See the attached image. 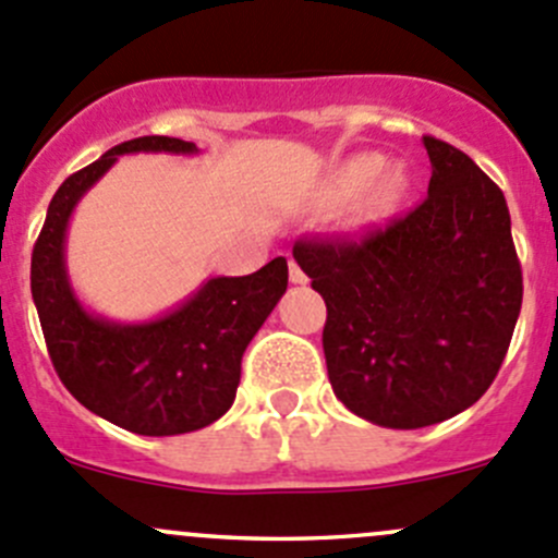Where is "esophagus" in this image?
<instances>
[{
  "mask_svg": "<svg viewBox=\"0 0 558 558\" xmlns=\"http://www.w3.org/2000/svg\"><path fill=\"white\" fill-rule=\"evenodd\" d=\"M289 278H291V283H294V286H305L307 283V275L302 272L300 264H296V262H289Z\"/></svg>",
  "mask_w": 558,
  "mask_h": 558,
  "instance_id": "34e87169",
  "label": "esophagus"
}]
</instances>
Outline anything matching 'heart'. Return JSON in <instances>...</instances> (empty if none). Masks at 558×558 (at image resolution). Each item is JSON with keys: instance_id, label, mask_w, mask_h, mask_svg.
I'll list each match as a JSON object with an SVG mask.
<instances>
[{"instance_id": "obj_1", "label": "heart", "mask_w": 558, "mask_h": 558, "mask_svg": "<svg viewBox=\"0 0 558 558\" xmlns=\"http://www.w3.org/2000/svg\"><path fill=\"white\" fill-rule=\"evenodd\" d=\"M373 191H369V202L364 216H375V213L388 210L399 196L408 189V178H404V170L399 165H386V159L380 154H362L353 156L340 172V189L345 194H356L364 185H369L372 180Z\"/></svg>"}]
</instances>
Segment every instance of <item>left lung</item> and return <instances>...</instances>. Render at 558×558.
<instances>
[{"mask_svg": "<svg viewBox=\"0 0 558 558\" xmlns=\"http://www.w3.org/2000/svg\"><path fill=\"white\" fill-rule=\"evenodd\" d=\"M429 194L362 240H300L294 258L326 302L337 399L388 429L440 424L497 378L521 313V264L499 185L424 137Z\"/></svg>", "mask_w": 558, "mask_h": 558, "instance_id": "8db88e82", "label": "left lung"}]
</instances>
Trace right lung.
<instances>
[{
  "label": "right lung",
  "mask_w": 558,
  "mask_h": 558,
  "mask_svg": "<svg viewBox=\"0 0 558 558\" xmlns=\"http://www.w3.org/2000/svg\"><path fill=\"white\" fill-rule=\"evenodd\" d=\"M126 154H199L178 137H137L70 174L53 194L32 253V296L50 362L99 418L145 437L196 432L234 402L240 362L289 286L283 256L243 278H207L170 313L137 324L83 307L66 275V227L77 202Z\"/></svg>",
  "instance_id": "1"
}]
</instances>
